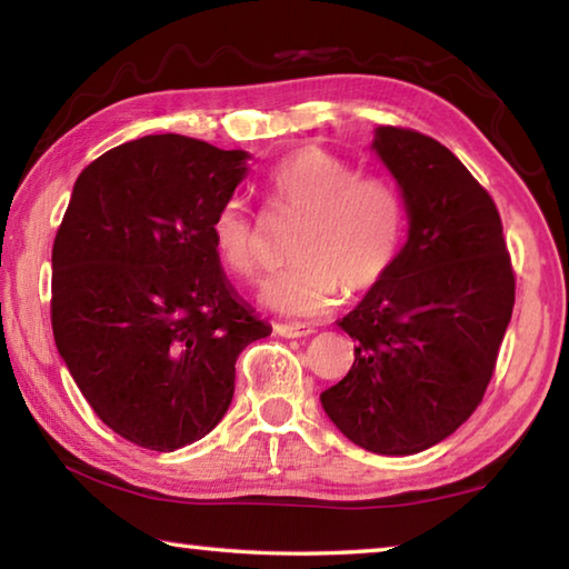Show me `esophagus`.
<instances>
[{"mask_svg":"<svg viewBox=\"0 0 569 569\" xmlns=\"http://www.w3.org/2000/svg\"><path fill=\"white\" fill-rule=\"evenodd\" d=\"M274 332L282 335V338H307V335H312L315 330L310 325H300V322H290V325H274Z\"/></svg>","mask_w":569,"mask_h":569,"instance_id":"34e87169","label":"esophagus"}]
</instances>
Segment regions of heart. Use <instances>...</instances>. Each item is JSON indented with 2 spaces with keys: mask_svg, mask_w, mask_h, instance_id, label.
<instances>
[{
  "mask_svg": "<svg viewBox=\"0 0 569 569\" xmlns=\"http://www.w3.org/2000/svg\"><path fill=\"white\" fill-rule=\"evenodd\" d=\"M272 207L300 217L290 239L295 262L267 279V307L315 318L330 310L340 287L366 292L393 264L403 231V201L393 183L360 173L346 158L307 146L279 161L267 179ZM221 267L239 279L259 272V237L244 201H223L211 219Z\"/></svg>",
  "mask_w": 569,
  "mask_h": 569,
  "instance_id": "heart-1",
  "label": "heart"
}]
</instances>
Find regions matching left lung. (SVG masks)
Instances as JSON below:
<instances>
[{"instance_id":"left-lung-1","label":"left lung","mask_w":569,"mask_h":569,"mask_svg":"<svg viewBox=\"0 0 569 569\" xmlns=\"http://www.w3.org/2000/svg\"><path fill=\"white\" fill-rule=\"evenodd\" d=\"M372 148L403 191L408 241L338 320L356 362L320 400L352 443L408 456L477 411L515 310V269L495 199L449 148L396 126H380Z\"/></svg>"}]
</instances>
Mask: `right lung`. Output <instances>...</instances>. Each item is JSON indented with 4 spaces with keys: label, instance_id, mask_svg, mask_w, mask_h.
I'll list each match as a JSON object with an SVG mask.
<instances>
[{
    "label": "right lung",
    "instance_id": "1",
    "mask_svg": "<svg viewBox=\"0 0 569 569\" xmlns=\"http://www.w3.org/2000/svg\"><path fill=\"white\" fill-rule=\"evenodd\" d=\"M247 158L146 136L74 181L52 244L54 346L100 421L141 449L203 439L234 396L239 352L272 332L231 290L209 231Z\"/></svg>",
    "mask_w": 569,
    "mask_h": 569
}]
</instances>
